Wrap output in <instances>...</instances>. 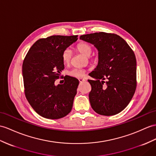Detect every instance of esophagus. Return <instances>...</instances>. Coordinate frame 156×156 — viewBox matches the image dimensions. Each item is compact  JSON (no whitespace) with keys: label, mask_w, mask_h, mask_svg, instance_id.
I'll use <instances>...</instances> for the list:
<instances>
[{"label":"esophagus","mask_w":156,"mask_h":156,"mask_svg":"<svg viewBox=\"0 0 156 156\" xmlns=\"http://www.w3.org/2000/svg\"><path fill=\"white\" fill-rule=\"evenodd\" d=\"M79 81L80 83H82V82H84L85 81H86L85 79H83V78H79Z\"/></svg>","instance_id":"34e87169"}]
</instances>
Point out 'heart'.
<instances>
[{
  "instance_id": "1",
  "label": "heart",
  "mask_w": 156,
  "mask_h": 156,
  "mask_svg": "<svg viewBox=\"0 0 156 156\" xmlns=\"http://www.w3.org/2000/svg\"><path fill=\"white\" fill-rule=\"evenodd\" d=\"M76 49L78 51H79L83 55H85L87 57H89L91 54L93 53V47L92 45L87 44V43H80L77 46H76ZM71 51L69 49H66L65 50L63 51L62 54V60L64 63H69L71 58ZM69 75L71 77H82L84 75V70L81 69H77V68H74L72 69L69 71Z\"/></svg>"
}]
</instances>
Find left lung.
I'll list each match as a JSON object with an SVG mask.
<instances>
[{
    "mask_svg": "<svg viewBox=\"0 0 156 156\" xmlns=\"http://www.w3.org/2000/svg\"><path fill=\"white\" fill-rule=\"evenodd\" d=\"M94 45L98 51V62L89 73L94 80L89 97L97 113L112 116L126 108L136 89V59L127 42L115 34L96 32L80 36Z\"/></svg>",
    "mask_w": 156,
    "mask_h": 156,
    "instance_id": "8db88e82",
    "label": "left lung"
}]
</instances>
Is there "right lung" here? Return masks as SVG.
I'll list each match as a JSON object with an SVG mask.
<instances>
[{
  "instance_id": "add662e5",
  "label": "right lung",
  "mask_w": 156,
  "mask_h": 156,
  "mask_svg": "<svg viewBox=\"0 0 156 156\" xmlns=\"http://www.w3.org/2000/svg\"><path fill=\"white\" fill-rule=\"evenodd\" d=\"M78 36H51L37 40L22 64L25 96L39 115L59 119L69 114L77 94L79 80L64 77L63 84L55 85L64 69L62 54Z\"/></svg>"
}]
</instances>
